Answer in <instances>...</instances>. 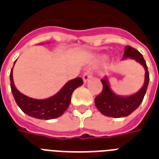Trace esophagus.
Segmentation results:
<instances>
[{
  "label": "esophagus",
  "instance_id": "1",
  "mask_svg": "<svg viewBox=\"0 0 159 159\" xmlns=\"http://www.w3.org/2000/svg\"><path fill=\"white\" fill-rule=\"evenodd\" d=\"M92 77V72H90V71H86L84 74H83V76H82V79H83V82L86 83V82H88Z\"/></svg>",
  "mask_w": 159,
  "mask_h": 159
}]
</instances>
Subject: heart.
<instances>
[{
    "label": "heart",
    "mask_w": 159,
    "mask_h": 159,
    "mask_svg": "<svg viewBox=\"0 0 159 159\" xmlns=\"http://www.w3.org/2000/svg\"><path fill=\"white\" fill-rule=\"evenodd\" d=\"M102 59H103V60H105V59H106V58H107V57H106V56H102Z\"/></svg>",
    "instance_id": "1"
}]
</instances>
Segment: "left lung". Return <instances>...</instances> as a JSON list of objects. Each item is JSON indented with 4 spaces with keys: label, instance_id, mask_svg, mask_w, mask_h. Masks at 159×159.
Masks as SVG:
<instances>
[{
    "label": "left lung",
    "instance_id": "1",
    "mask_svg": "<svg viewBox=\"0 0 159 159\" xmlns=\"http://www.w3.org/2000/svg\"><path fill=\"white\" fill-rule=\"evenodd\" d=\"M127 58L135 60L136 62L140 63L144 67L145 70L144 83L143 87L134 94L127 97H122L113 92L110 87L107 77H105L103 79L101 80L103 85V90L102 93L96 97L95 104L101 113L108 117L120 118V117L129 116L142 103L148 88L149 74H148V67L146 65V62L143 55L138 50H136L135 48H132L130 46H126L125 48V53L122 59L125 60Z\"/></svg>",
    "mask_w": 159,
    "mask_h": 159
}]
</instances>
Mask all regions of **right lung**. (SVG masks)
I'll use <instances>...</instances> for the list:
<instances>
[{
    "label": "right lung",
    "instance_id": "1",
    "mask_svg": "<svg viewBox=\"0 0 159 159\" xmlns=\"http://www.w3.org/2000/svg\"><path fill=\"white\" fill-rule=\"evenodd\" d=\"M16 62V60L14 65ZM10 80L11 92L16 104L21 109V111L29 116L40 120H52L62 116L69 106L73 91L83 84L82 78L77 77L68 81L62 87V89L53 97L47 99L38 100L27 97L19 92L14 84L13 68L11 71Z\"/></svg>",
    "mask_w": 159,
    "mask_h": 159
}]
</instances>
